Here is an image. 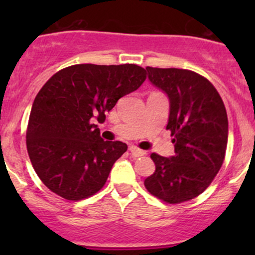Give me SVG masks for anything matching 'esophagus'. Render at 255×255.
<instances>
[{
	"label": "esophagus",
	"mask_w": 255,
	"mask_h": 255,
	"mask_svg": "<svg viewBox=\"0 0 255 255\" xmlns=\"http://www.w3.org/2000/svg\"><path fill=\"white\" fill-rule=\"evenodd\" d=\"M129 151L132 153L133 156H135V158H139V156H143L145 155V151L144 150H140V149H138L137 146H129Z\"/></svg>",
	"instance_id": "esophagus-1"
}]
</instances>
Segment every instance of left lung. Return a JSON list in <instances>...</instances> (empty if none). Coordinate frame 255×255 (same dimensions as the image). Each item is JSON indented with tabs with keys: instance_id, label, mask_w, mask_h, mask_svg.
Returning a JSON list of instances; mask_svg holds the SVG:
<instances>
[{
	"instance_id": "1",
	"label": "left lung",
	"mask_w": 255,
	"mask_h": 255,
	"mask_svg": "<svg viewBox=\"0 0 255 255\" xmlns=\"http://www.w3.org/2000/svg\"><path fill=\"white\" fill-rule=\"evenodd\" d=\"M148 80L169 99L166 129L174 155L153 153L155 171L144 180L146 190L169 204L195 199L221 169L228 140L225 105L213 85L185 69L146 68Z\"/></svg>"
}]
</instances>
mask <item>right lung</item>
I'll return each mask as SVG.
<instances>
[{"label":"right lung","mask_w":255,"mask_h":255,"mask_svg":"<svg viewBox=\"0 0 255 255\" xmlns=\"http://www.w3.org/2000/svg\"><path fill=\"white\" fill-rule=\"evenodd\" d=\"M146 71L134 64H78L54 74L33 102L27 149L43 184L66 200L86 199L106 182L127 144L100 135L95 121L135 91Z\"/></svg>","instance_id":"right-lung-1"}]
</instances>
